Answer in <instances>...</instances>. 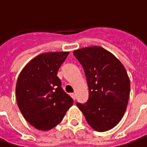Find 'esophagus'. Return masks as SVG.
Listing matches in <instances>:
<instances>
[{
	"mask_svg": "<svg viewBox=\"0 0 147 147\" xmlns=\"http://www.w3.org/2000/svg\"><path fill=\"white\" fill-rule=\"evenodd\" d=\"M71 98L74 99V100H76V94L72 93V94H71Z\"/></svg>",
	"mask_w": 147,
	"mask_h": 147,
	"instance_id": "1",
	"label": "esophagus"
}]
</instances>
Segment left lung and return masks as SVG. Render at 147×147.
Wrapping results in <instances>:
<instances>
[{
  "instance_id": "left-lung-1",
  "label": "left lung",
  "mask_w": 147,
  "mask_h": 147,
  "mask_svg": "<svg viewBox=\"0 0 147 147\" xmlns=\"http://www.w3.org/2000/svg\"><path fill=\"white\" fill-rule=\"evenodd\" d=\"M73 54L83 67L89 87L87 102L76 105L93 129L108 131L120 122L127 109L130 80L126 69L101 47L80 48Z\"/></svg>"
}]
</instances>
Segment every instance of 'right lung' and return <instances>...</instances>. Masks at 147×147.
<instances>
[{
	"label": "right lung",
	"mask_w": 147,
	"mask_h": 147,
	"mask_svg": "<svg viewBox=\"0 0 147 147\" xmlns=\"http://www.w3.org/2000/svg\"><path fill=\"white\" fill-rule=\"evenodd\" d=\"M68 54L57 52L38 55L18 77L16 92L19 109L26 121L38 130L48 131L59 124L73 105L57 76Z\"/></svg>",
	"instance_id": "obj_1"
}]
</instances>
